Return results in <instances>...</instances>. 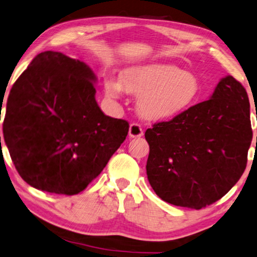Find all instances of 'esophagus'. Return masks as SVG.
Wrapping results in <instances>:
<instances>
[{
  "label": "esophagus",
  "instance_id": "esophagus-1",
  "mask_svg": "<svg viewBox=\"0 0 257 257\" xmlns=\"http://www.w3.org/2000/svg\"><path fill=\"white\" fill-rule=\"evenodd\" d=\"M144 134V130H142L141 126L137 123H133L130 125L128 130V136L130 138H139Z\"/></svg>",
  "mask_w": 257,
  "mask_h": 257
}]
</instances>
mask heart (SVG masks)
<instances>
[{
  "mask_svg": "<svg viewBox=\"0 0 257 257\" xmlns=\"http://www.w3.org/2000/svg\"><path fill=\"white\" fill-rule=\"evenodd\" d=\"M105 94L119 98L123 89L136 94L139 112L148 119L177 115L194 102L200 94V81L194 73L171 64L149 63L123 70L118 81L106 78Z\"/></svg>",
  "mask_w": 257,
  "mask_h": 257,
  "instance_id": "1",
  "label": "heart"
}]
</instances>
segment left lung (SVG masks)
Segmentation results:
<instances>
[{
    "instance_id": "left-lung-1",
    "label": "left lung",
    "mask_w": 257,
    "mask_h": 257,
    "mask_svg": "<svg viewBox=\"0 0 257 257\" xmlns=\"http://www.w3.org/2000/svg\"><path fill=\"white\" fill-rule=\"evenodd\" d=\"M249 106L243 86L226 76L209 100L148 128L146 170L154 192L191 209L222 199L246 169L252 139Z\"/></svg>"
}]
</instances>
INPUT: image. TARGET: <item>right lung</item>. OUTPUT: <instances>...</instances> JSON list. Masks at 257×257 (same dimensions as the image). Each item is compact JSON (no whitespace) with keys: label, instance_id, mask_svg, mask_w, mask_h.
Masks as SVG:
<instances>
[{"label":"right lung","instance_id":"1","mask_svg":"<svg viewBox=\"0 0 257 257\" xmlns=\"http://www.w3.org/2000/svg\"><path fill=\"white\" fill-rule=\"evenodd\" d=\"M95 81L84 62L51 50L37 55L16 80L3 137L16 170L32 187L78 194L126 139L128 123L102 112Z\"/></svg>","mask_w":257,"mask_h":257}]
</instances>
